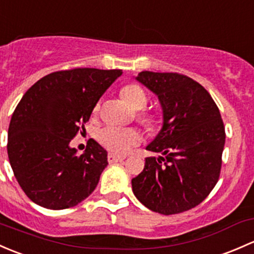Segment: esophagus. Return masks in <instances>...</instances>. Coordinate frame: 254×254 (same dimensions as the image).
Wrapping results in <instances>:
<instances>
[{
  "mask_svg": "<svg viewBox=\"0 0 254 254\" xmlns=\"http://www.w3.org/2000/svg\"><path fill=\"white\" fill-rule=\"evenodd\" d=\"M124 161V158L123 157H118L116 156V154H108V162L111 163V164H113V163H118V162H123Z\"/></svg>",
  "mask_w": 254,
  "mask_h": 254,
  "instance_id": "obj_1",
  "label": "esophagus"
}]
</instances>
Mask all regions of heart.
I'll return each instance as SVG.
<instances>
[{"instance_id":"heart-1","label":"heart","mask_w":254,"mask_h":254,"mask_svg":"<svg viewBox=\"0 0 254 254\" xmlns=\"http://www.w3.org/2000/svg\"><path fill=\"white\" fill-rule=\"evenodd\" d=\"M122 96L135 111H141L147 106V95L142 87L136 84H129L123 87ZM98 109L100 105L95 107V112H97ZM140 118L148 127H153L157 123V117L151 113H141ZM97 138L101 145L117 154L127 153L142 141V136L138 130L131 127H112V125L101 129L97 134Z\"/></svg>"}]
</instances>
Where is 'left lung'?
<instances>
[{
	"label": "left lung",
	"instance_id": "left-lung-1",
	"mask_svg": "<svg viewBox=\"0 0 254 254\" xmlns=\"http://www.w3.org/2000/svg\"><path fill=\"white\" fill-rule=\"evenodd\" d=\"M158 96L163 127L146 147L147 157L131 180L136 198L164 215L194 208L217 185L225 145V127L209 92L178 73L141 71L135 78Z\"/></svg>",
	"mask_w": 254,
	"mask_h": 254
}]
</instances>
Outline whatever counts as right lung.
<instances>
[{
  "mask_svg": "<svg viewBox=\"0 0 254 254\" xmlns=\"http://www.w3.org/2000/svg\"><path fill=\"white\" fill-rule=\"evenodd\" d=\"M122 74L96 68L55 71L24 93L8 127L7 152L18 184L34 203L65 209L95 190L108 165L107 151L90 138L78 156L69 143Z\"/></svg>",
  "mask_w": 254,
  "mask_h": 254,
  "instance_id": "add662e5",
  "label": "right lung"
}]
</instances>
